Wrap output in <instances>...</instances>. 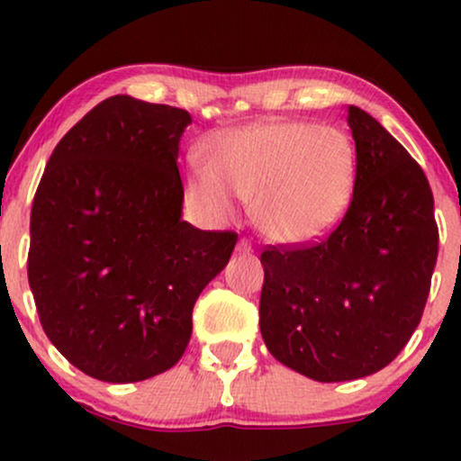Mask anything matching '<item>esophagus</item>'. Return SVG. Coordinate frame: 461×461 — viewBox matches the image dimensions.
<instances>
[{"mask_svg":"<svg viewBox=\"0 0 461 461\" xmlns=\"http://www.w3.org/2000/svg\"><path fill=\"white\" fill-rule=\"evenodd\" d=\"M251 251H253L251 242H249L247 238H240V240H238V245H236V253H240V256H249Z\"/></svg>","mask_w":461,"mask_h":461,"instance_id":"34e87169","label":"esophagus"}]
</instances>
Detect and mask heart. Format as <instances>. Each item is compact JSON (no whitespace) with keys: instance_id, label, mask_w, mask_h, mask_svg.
Returning a JSON list of instances; mask_svg holds the SVG:
<instances>
[{"instance_id":"heart-1","label":"heart","mask_w":461,"mask_h":461,"mask_svg":"<svg viewBox=\"0 0 461 461\" xmlns=\"http://www.w3.org/2000/svg\"><path fill=\"white\" fill-rule=\"evenodd\" d=\"M205 164L186 173L188 197L216 219L234 214V197L251 203L264 236L305 245L340 223L353 199L357 153L351 136L308 121H264L225 130L205 145Z\"/></svg>"}]
</instances>
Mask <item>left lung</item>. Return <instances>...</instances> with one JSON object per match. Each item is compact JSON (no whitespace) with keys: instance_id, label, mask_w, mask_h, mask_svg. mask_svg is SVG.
Segmentation results:
<instances>
[{"instance_id":"8db88e82","label":"left lung","mask_w":461,"mask_h":461,"mask_svg":"<svg viewBox=\"0 0 461 461\" xmlns=\"http://www.w3.org/2000/svg\"><path fill=\"white\" fill-rule=\"evenodd\" d=\"M357 153L353 199L319 245L262 253L260 331L271 356L314 382L388 366L425 310L438 258L425 173L388 130L348 108Z\"/></svg>"}]
</instances>
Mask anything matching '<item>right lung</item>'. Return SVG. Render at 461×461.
Segmentation results:
<instances>
[{
    "label": "right lung",
    "mask_w": 461,
    "mask_h": 461,
    "mask_svg": "<svg viewBox=\"0 0 461 461\" xmlns=\"http://www.w3.org/2000/svg\"><path fill=\"white\" fill-rule=\"evenodd\" d=\"M186 110L104 99L58 142L30 219L41 325L88 377H156L186 351L194 301L230 262L231 231L182 219Z\"/></svg>",
    "instance_id": "right-lung-1"
}]
</instances>
